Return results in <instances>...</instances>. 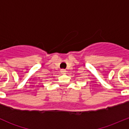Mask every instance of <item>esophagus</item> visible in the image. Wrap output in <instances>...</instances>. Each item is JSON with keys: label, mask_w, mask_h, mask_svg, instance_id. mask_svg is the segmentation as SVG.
<instances>
[{"label": "esophagus", "mask_w": 129, "mask_h": 129, "mask_svg": "<svg viewBox=\"0 0 129 129\" xmlns=\"http://www.w3.org/2000/svg\"><path fill=\"white\" fill-rule=\"evenodd\" d=\"M60 72L63 73V74H65V73L66 72V70H65V69H61Z\"/></svg>", "instance_id": "1"}]
</instances>
